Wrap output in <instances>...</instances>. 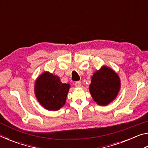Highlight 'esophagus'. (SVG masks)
I'll return each mask as SVG.
<instances>
[{"label":"esophagus","instance_id":"34e87169","mask_svg":"<svg viewBox=\"0 0 148 148\" xmlns=\"http://www.w3.org/2000/svg\"><path fill=\"white\" fill-rule=\"evenodd\" d=\"M74 85H75V86H76V87H81V86H82V83L79 81H77V82H75Z\"/></svg>","mask_w":148,"mask_h":148}]
</instances>
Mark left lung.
I'll use <instances>...</instances> for the list:
<instances>
[{
	"mask_svg": "<svg viewBox=\"0 0 148 148\" xmlns=\"http://www.w3.org/2000/svg\"><path fill=\"white\" fill-rule=\"evenodd\" d=\"M120 89L119 77L106 66L102 67L92 77L89 91L92 99L99 105L105 106L116 98Z\"/></svg>",
	"mask_w": 148,
	"mask_h": 148,
	"instance_id": "left-lung-1",
	"label": "left lung"
}]
</instances>
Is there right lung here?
<instances>
[{"label": "right lung", "instance_id": "right-lung-1", "mask_svg": "<svg viewBox=\"0 0 148 148\" xmlns=\"http://www.w3.org/2000/svg\"><path fill=\"white\" fill-rule=\"evenodd\" d=\"M69 88L70 85L62 84L58 76L44 72L36 79L34 92L44 108L56 111L65 104Z\"/></svg>", "mask_w": 148, "mask_h": 148}]
</instances>
